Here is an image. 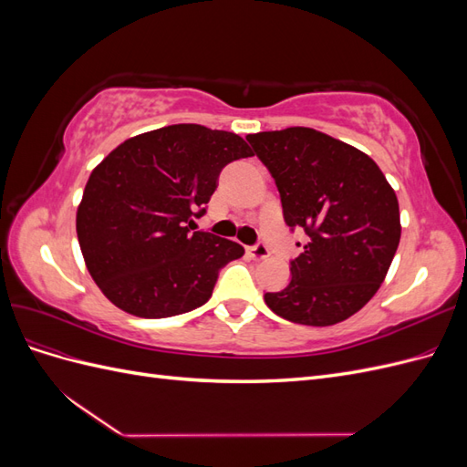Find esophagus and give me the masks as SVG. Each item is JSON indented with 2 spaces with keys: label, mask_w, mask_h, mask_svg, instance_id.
<instances>
[{
  "label": "esophagus",
  "mask_w": 467,
  "mask_h": 467,
  "mask_svg": "<svg viewBox=\"0 0 467 467\" xmlns=\"http://www.w3.org/2000/svg\"><path fill=\"white\" fill-rule=\"evenodd\" d=\"M247 253L249 255L253 257V259H266L268 257V247L265 245V244H257V245H253V247H249L247 249Z\"/></svg>",
  "instance_id": "obj_1"
}]
</instances>
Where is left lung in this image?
Wrapping results in <instances>:
<instances>
[{
	"mask_svg": "<svg viewBox=\"0 0 467 467\" xmlns=\"http://www.w3.org/2000/svg\"><path fill=\"white\" fill-rule=\"evenodd\" d=\"M247 140L276 182L286 225L307 235L288 286L266 292V306L314 327L345 321L388 275L401 237L398 196L372 158L314 129Z\"/></svg>",
	"mask_w": 467,
	"mask_h": 467,
	"instance_id": "1",
	"label": "left lung"
}]
</instances>
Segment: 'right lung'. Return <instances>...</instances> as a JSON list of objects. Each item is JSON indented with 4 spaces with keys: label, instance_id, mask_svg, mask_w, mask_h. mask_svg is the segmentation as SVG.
<instances>
[{
    "label": "right lung",
    "instance_id": "1",
    "mask_svg": "<svg viewBox=\"0 0 467 467\" xmlns=\"http://www.w3.org/2000/svg\"><path fill=\"white\" fill-rule=\"evenodd\" d=\"M253 151L244 138L173 124L126 140L83 191L76 230L95 285L122 312L160 319L206 304L244 247L194 230L222 169Z\"/></svg>",
    "mask_w": 467,
    "mask_h": 467
}]
</instances>
